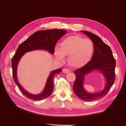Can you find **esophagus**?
Masks as SVG:
<instances>
[{
    "mask_svg": "<svg viewBox=\"0 0 126 126\" xmlns=\"http://www.w3.org/2000/svg\"><path fill=\"white\" fill-rule=\"evenodd\" d=\"M62 71H63V72H64V73H65V74H67V73H69V72H70V69H69L68 68H64Z\"/></svg>",
    "mask_w": 126,
    "mask_h": 126,
    "instance_id": "1",
    "label": "esophagus"
}]
</instances>
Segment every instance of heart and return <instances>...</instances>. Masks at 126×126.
Instances as JSON below:
<instances>
[{"label":"heart","mask_w":126,"mask_h":126,"mask_svg":"<svg viewBox=\"0 0 126 126\" xmlns=\"http://www.w3.org/2000/svg\"><path fill=\"white\" fill-rule=\"evenodd\" d=\"M94 46L89 39L78 35L65 38L55 49L57 60L63 62L65 56H68V61L72 67L80 68L87 64L94 54Z\"/></svg>","instance_id":"obj_1"}]
</instances>
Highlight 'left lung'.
Masks as SVG:
<instances>
[{
	"instance_id": "obj_1",
	"label": "left lung",
	"mask_w": 126,
	"mask_h": 126,
	"mask_svg": "<svg viewBox=\"0 0 126 126\" xmlns=\"http://www.w3.org/2000/svg\"><path fill=\"white\" fill-rule=\"evenodd\" d=\"M88 36L94 43V53L91 60L82 67L74 71L76 78L73 85L75 94L86 101L96 100L105 96L113 85L115 78L116 61L109 46L97 35L91 32L81 31ZM95 70L100 71L104 75L107 83L104 89L96 93H88L83 87L84 76Z\"/></svg>"
}]
</instances>
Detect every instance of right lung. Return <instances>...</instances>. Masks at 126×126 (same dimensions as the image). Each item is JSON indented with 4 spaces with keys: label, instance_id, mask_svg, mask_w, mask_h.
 <instances>
[{
    "label": "right lung",
    "instance_id": "obj_1",
    "mask_svg": "<svg viewBox=\"0 0 126 126\" xmlns=\"http://www.w3.org/2000/svg\"><path fill=\"white\" fill-rule=\"evenodd\" d=\"M67 31L58 29L39 31L34 32L19 45L15 54L12 59L13 77L20 91L27 98L34 101H40L49 96L54 89L53 79L56 75L60 73L62 69L59 68L50 72L41 94H32L26 91L18 81L17 69L20 59L26 52L37 49H44L48 51L50 54H53L55 52V45L57 41Z\"/></svg>",
    "mask_w": 126,
    "mask_h": 126
}]
</instances>
